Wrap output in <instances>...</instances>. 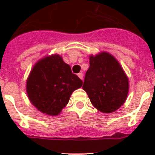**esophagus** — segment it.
I'll use <instances>...</instances> for the list:
<instances>
[{"mask_svg":"<svg viewBox=\"0 0 155 155\" xmlns=\"http://www.w3.org/2000/svg\"><path fill=\"white\" fill-rule=\"evenodd\" d=\"M78 76L79 78H80L81 79V80H83V74H82V73L78 74Z\"/></svg>","mask_w":155,"mask_h":155,"instance_id":"1","label":"esophagus"}]
</instances>
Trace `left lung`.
<instances>
[{"label": "left lung", "mask_w": 155, "mask_h": 155, "mask_svg": "<svg viewBox=\"0 0 155 155\" xmlns=\"http://www.w3.org/2000/svg\"><path fill=\"white\" fill-rule=\"evenodd\" d=\"M83 89L90 101L102 113H113L127 99L129 81L120 64L108 53L90 57Z\"/></svg>", "instance_id": "obj_1"}]
</instances>
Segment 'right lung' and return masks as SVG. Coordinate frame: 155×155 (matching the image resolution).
<instances>
[{
	"instance_id": "obj_1",
	"label": "right lung",
	"mask_w": 155,
	"mask_h": 155,
	"mask_svg": "<svg viewBox=\"0 0 155 155\" xmlns=\"http://www.w3.org/2000/svg\"><path fill=\"white\" fill-rule=\"evenodd\" d=\"M82 84L62 57L53 55L34 66L27 81L26 90L34 106L42 113L56 116L68 103L72 92Z\"/></svg>"
}]
</instances>
